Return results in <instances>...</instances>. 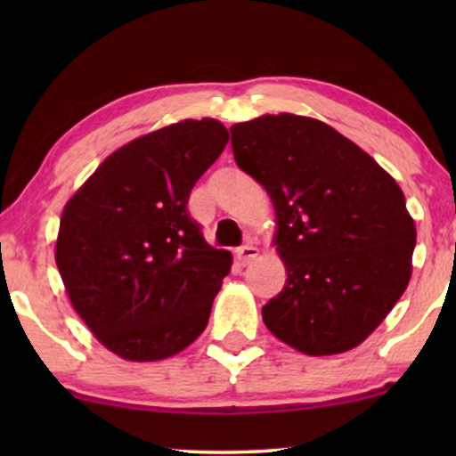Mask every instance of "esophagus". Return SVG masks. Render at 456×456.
<instances>
[{
    "label": "esophagus",
    "instance_id": "obj_1",
    "mask_svg": "<svg viewBox=\"0 0 456 456\" xmlns=\"http://www.w3.org/2000/svg\"><path fill=\"white\" fill-rule=\"evenodd\" d=\"M259 255V248L257 247H253V245H242V247H239V251H236V257H239V261L242 265H247V264H251V261L257 257Z\"/></svg>",
    "mask_w": 456,
    "mask_h": 456
}]
</instances>
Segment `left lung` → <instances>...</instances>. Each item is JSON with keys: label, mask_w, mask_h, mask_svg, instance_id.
Returning a JSON list of instances; mask_svg holds the SVG:
<instances>
[{"label": "left lung", "mask_w": 456, "mask_h": 456, "mask_svg": "<svg viewBox=\"0 0 456 456\" xmlns=\"http://www.w3.org/2000/svg\"><path fill=\"white\" fill-rule=\"evenodd\" d=\"M236 166L270 192L282 292L267 330L305 354L351 351L407 289L415 224L396 180L328 124L295 114L234 124Z\"/></svg>", "instance_id": "left-lung-1"}]
</instances>
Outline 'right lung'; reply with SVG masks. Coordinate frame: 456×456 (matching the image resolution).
Segmentation results:
<instances>
[{"label": "right lung", "mask_w": 456, "mask_h": 456, "mask_svg": "<svg viewBox=\"0 0 456 456\" xmlns=\"http://www.w3.org/2000/svg\"><path fill=\"white\" fill-rule=\"evenodd\" d=\"M226 142L211 118L155 130L111 153L66 203L60 276L77 314L122 359L172 357L208 326L232 255L208 245L189 197Z\"/></svg>", "instance_id": "obj_1"}]
</instances>
